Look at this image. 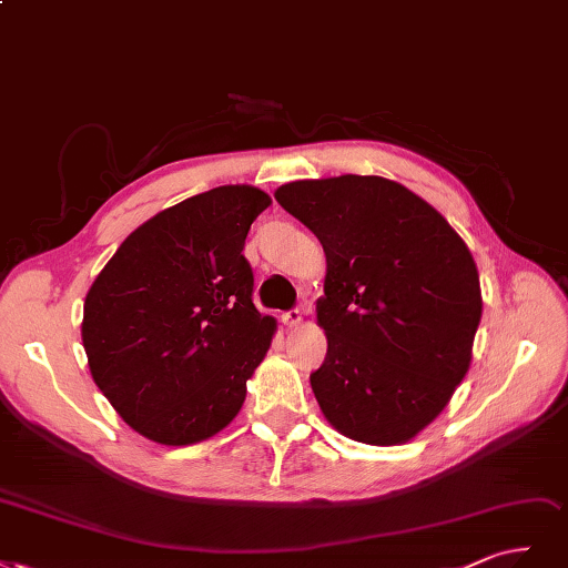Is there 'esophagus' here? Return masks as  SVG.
Wrapping results in <instances>:
<instances>
[{"label":"esophagus","mask_w":568,"mask_h":568,"mask_svg":"<svg viewBox=\"0 0 568 568\" xmlns=\"http://www.w3.org/2000/svg\"><path fill=\"white\" fill-rule=\"evenodd\" d=\"M283 323L287 327H297V325L304 323V314L300 308H292V311H287V314H283Z\"/></svg>","instance_id":"obj_1"}]
</instances>
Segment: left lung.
I'll list each match as a JSON object with an SVG mask.
<instances>
[{
	"instance_id": "1",
	"label": "left lung",
	"mask_w": 568,
	"mask_h": 568,
	"mask_svg": "<svg viewBox=\"0 0 568 568\" xmlns=\"http://www.w3.org/2000/svg\"><path fill=\"white\" fill-rule=\"evenodd\" d=\"M273 195L325 252L316 321L327 354L311 373L325 419L361 444L413 442L471 363L484 302L467 243L384 176L302 179Z\"/></svg>"
}]
</instances>
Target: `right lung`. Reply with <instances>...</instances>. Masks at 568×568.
<instances>
[{"label":"right lung","instance_id":"obj_1","mask_svg":"<svg viewBox=\"0 0 568 568\" xmlns=\"http://www.w3.org/2000/svg\"><path fill=\"white\" fill-rule=\"evenodd\" d=\"M268 193L219 186L124 237L84 297L91 377L118 415L160 446H191L233 423L278 331L252 304L245 237Z\"/></svg>","mask_w":568,"mask_h":568}]
</instances>
